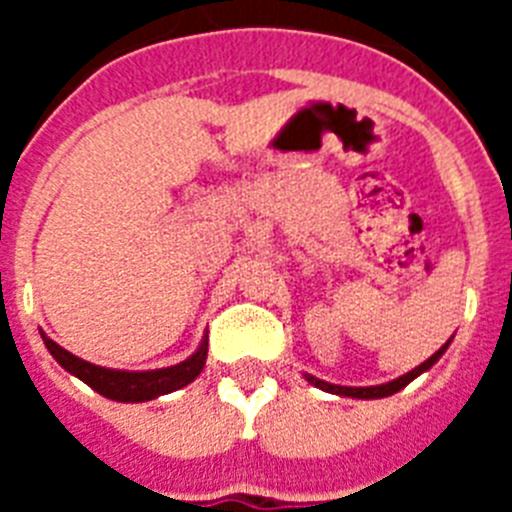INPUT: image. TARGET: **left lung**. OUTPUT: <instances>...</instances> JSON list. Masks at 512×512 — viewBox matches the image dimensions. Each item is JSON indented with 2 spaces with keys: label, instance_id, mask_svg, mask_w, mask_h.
Here are the masks:
<instances>
[{
  "label": "left lung",
  "instance_id": "left-lung-1",
  "mask_svg": "<svg viewBox=\"0 0 512 512\" xmlns=\"http://www.w3.org/2000/svg\"><path fill=\"white\" fill-rule=\"evenodd\" d=\"M449 343H451V338L446 343H443L441 348H438V351L431 356V359H425L423 364L415 366L413 372L402 374V377L392 379V382H387V384H374V387H343V384H330V382H325V379L312 377V374H305V379L312 384V387H318V390H323V392H330V395L356 397V400H379V397L395 395V392H400L402 387H408V384L413 382L415 377H420V374H423V372H428V369H431V366L436 364L438 359H441L443 351L449 348Z\"/></svg>",
  "mask_w": 512,
  "mask_h": 512
}]
</instances>
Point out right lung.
Instances as JSON below:
<instances>
[{"label": "right lung", "instance_id": "right-lung-1", "mask_svg": "<svg viewBox=\"0 0 512 512\" xmlns=\"http://www.w3.org/2000/svg\"><path fill=\"white\" fill-rule=\"evenodd\" d=\"M43 336L45 348L51 351L53 359L66 369L69 374L79 377L81 382L89 384L94 392H99L107 400L115 402H148L156 400L161 395H169L174 390H182L189 382L200 377L207 361V336L202 338L200 348L194 351L189 359L179 361L166 369H151V372H125V369H107V366H97L92 361H84L74 356L71 351L58 346L56 341Z\"/></svg>", "mask_w": 512, "mask_h": 512}]
</instances>
